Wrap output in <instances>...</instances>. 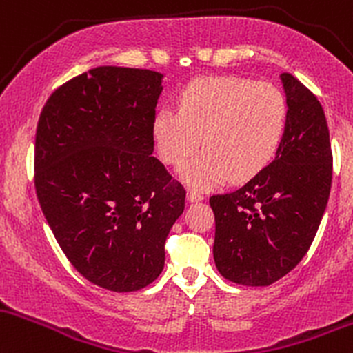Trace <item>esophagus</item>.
<instances>
[{
	"label": "esophagus",
	"instance_id": "obj_1",
	"mask_svg": "<svg viewBox=\"0 0 353 353\" xmlns=\"http://www.w3.org/2000/svg\"><path fill=\"white\" fill-rule=\"evenodd\" d=\"M187 200L190 201V203H195V201L203 200V195H201V193L195 192V190H190V192L187 193Z\"/></svg>",
	"mask_w": 353,
	"mask_h": 353
}]
</instances>
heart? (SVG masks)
Returning a JSON list of instances; mask_svg holds the SVG:
<instances>
[{
	"label": "heart",
	"instance_id": "1",
	"mask_svg": "<svg viewBox=\"0 0 353 353\" xmlns=\"http://www.w3.org/2000/svg\"><path fill=\"white\" fill-rule=\"evenodd\" d=\"M288 105L279 86L235 77H208L181 90L178 112L160 110L152 137L160 160L176 166L200 146L178 176L196 190L243 183L262 173L279 153Z\"/></svg>",
	"mask_w": 353,
	"mask_h": 353
}]
</instances>
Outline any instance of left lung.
Here are the masks:
<instances>
[{"label":"left lung","instance_id":"left-lung-1","mask_svg":"<svg viewBox=\"0 0 353 353\" xmlns=\"http://www.w3.org/2000/svg\"><path fill=\"white\" fill-rule=\"evenodd\" d=\"M288 105L279 153L235 192L213 195V259L230 282L267 287L294 270L310 248L332 185V148L322 105L280 74Z\"/></svg>","mask_w":353,"mask_h":353}]
</instances>
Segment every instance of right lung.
<instances>
[{"label": "right lung", "mask_w": 353, "mask_h": 353, "mask_svg": "<svg viewBox=\"0 0 353 353\" xmlns=\"http://www.w3.org/2000/svg\"><path fill=\"white\" fill-rule=\"evenodd\" d=\"M163 74L98 66L65 83L39 114L34 187L66 259L98 287L134 292L160 275L185 188L153 153Z\"/></svg>", "instance_id": "add662e5"}]
</instances>
